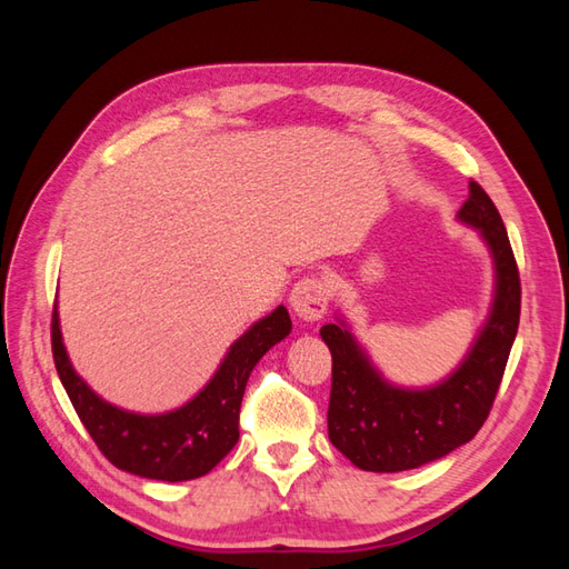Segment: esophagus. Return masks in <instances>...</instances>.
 <instances>
[{
  "label": "esophagus",
  "mask_w": 569,
  "mask_h": 569,
  "mask_svg": "<svg viewBox=\"0 0 569 569\" xmlns=\"http://www.w3.org/2000/svg\"><path fill=\"white\" fill-rule=\"evenodd\" d=\"M289 303L301 320H320L327 313V303H330V289L320 278H303L291 289Z\"/></svg>",
  "instance_id": "obj_1"
}]
</instances>
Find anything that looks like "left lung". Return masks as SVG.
<instances>
[{"mask_svg": "<svg viewBox=\"0 0 569 569\" xmlns=\"http://www.w3.org/2000/svg\"><path fill=\"white\" fill-rule=\"evenodd\" d=\"M458 220L479 230L493 261V301L460 366L432 387H396L372 366L349 325L320 327L332 353L327 432L335 449L368 472H403L468 443L485 425L520 325V272L501 213L470 180Z\"/></svg>", "mask_w": 569, "mask_h": 569, "instance_id": "obj_1", "label": "left lung"}]
</instances>
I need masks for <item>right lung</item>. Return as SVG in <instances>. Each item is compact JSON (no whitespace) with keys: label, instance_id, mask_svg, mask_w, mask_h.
I'll list each match as a JSON object with an SVG mask.
<instances>
[{"label":"right lung","instance_id":"obj_1","mask_svg":"<svg viewBox=\"0 0 569 569\" xmlns=\"http://www.w3.org/2000/svg\"><path fill=\"white\" fill-rule=\"evenodd\" d=\"M291 332L284 306L239 337L206 387L176 410L142 416L118 408L82 380L66 353L59 308L51 316V351L59 380L99 451L118 470L161 481H187L211 472L239 439V406L249 375L274 343Z\"/></svg>","mask_w":569,"mask_h":569}]
</instances>
